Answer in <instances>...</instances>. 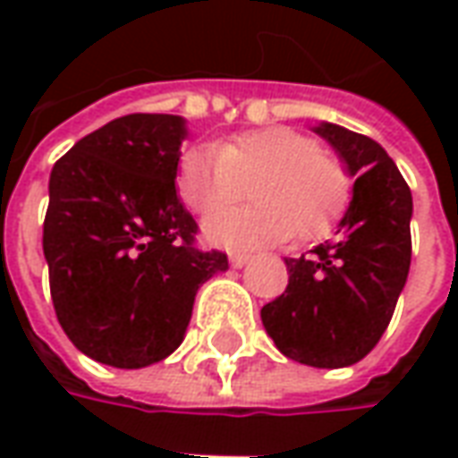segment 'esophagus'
Masks as SVG:
<instances>
[{"label":"esophagus","instance_id":"obj_1","mask_svg":"<svg viewBox=\"0 0 458 458\" xmlns=\"http://www.w3.org/2000/svg\"><path fill=\"white\" fill-rule=\"evenodd\" d=\"M248 262L250 255H240V252H233V255H230V265H233V267H245Z\"/></svg>","mask_w":458,"mask_h":458}]
</instances>
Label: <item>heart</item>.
<instances>
[{
    "label": "heart",
    "instance_id": "obj_1",
    "mask_svg": "<svg viewBox=\"0 0 458 458\" xmlns=\"http://www.w3.org/2000/svg\"><path fill=\"white\" fill-rule=\"evenodd\" d=\"M245 209L210 216L206 240L228 250L277 245L287 238L311 242L328 235L353 199V176L314 137L292 127H262L210 147H189L176 166V191L196 216H208L239 195Z\"/></svg>",
    "mask_w": 458,
    "mask_h": 458
}]
</instances>
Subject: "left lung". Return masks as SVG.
I'll return each instance as SVG.
<instances>
[{
  "label": "left lung",
  "instance_id": "8db88e82",
  "mask_svg": "<svg viewBox=\"0 0 458 458\" xmlns=\"http://www.w3.org/2000/svg\"><path fill=\"white\" fill-rule=\"evenodd\" d=\"M353 183L338 238L287 258L284 294L262 307L282 353L311 368L358 363L380 341L412 259V193L387 151L370 137L321 122Z\"/></svg>",
  "mask_w": 458,
  "mask_h": 458
}]
</instances>
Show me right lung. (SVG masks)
<instances>
[{
    "instance_id": "right-lung-1",
    "label": "right lung",
    "mask_w": 458,
    "mask_h": 458,
    "mask_svg": "<svg viewBox=\"0 0 458 458\" xmlns=\"http://www.w3.org/2000/svg\"><path fill=\"white\" fill-rule=\"evenodd\" d=\"M179 114H124L54 164L44 255L55 317L81 353L113 368L164 360L183 341L199 287L228 269L199 250L176 196Z\"/></svg>"
}]
</instances>
